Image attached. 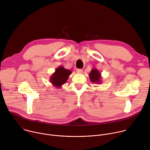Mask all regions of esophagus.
I'll use <instances>...</instances> for the list:
<instances>
[{
  "instance_id": "esophagus-1",
  "label": "esophagus",
  "mask_w": 150,
  "mask_h": 150,
  "mask_svg": "<svg viewBox=\"0 0 150 150\" xmlns=\"http://www.w3.org/2000/svg\"><path fill=\"white\" fill-rule=\"evenodd\" d=\"M82 72H83V71H82V69H76V72H77L78 74H82Z\"/></svg>"
}]
</instances>
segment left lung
Listing matches in <instances>:
<instances>
[{"instance_id": "left-lung-1", "label": "left lung", "mask_w": 150, "mask_h": 150, "mask_svg": "<svg viewBox=\"0 0 150 150\" xmlns=\"http://www.w3.org/2000/svg\"><path fill=\"white\" fill-rule=\"evenodd\" d=\"M89 77L93 83H101L102 82L101 73L96 68H94L91 71L89 74Z\"/></svg>"}]
</instances>
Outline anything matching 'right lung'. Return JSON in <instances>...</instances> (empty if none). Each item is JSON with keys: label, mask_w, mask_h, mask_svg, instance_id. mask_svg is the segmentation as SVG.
<instances>
[{"label": "right lung", "mask_w": 150, "mask_h": 150, "mask_svg": "<svg viewBox=\"0 0 150 150\" xmlns=\"http://www.w3.org/2000/svg\"><path fill=\"white\" fill-rule=\"evenodd\" d=\"M72 74V71L67 69L63 66L57 68L55 72L50 77V82L56 88H61L63 84H65L69 78V75Z\"/></svg>", "instance_id": "right-lung-1"}]
</instances>
